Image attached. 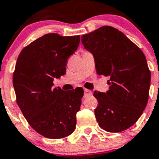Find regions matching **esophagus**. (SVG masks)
Returning <instances> with one entry per match:
<instances>
[{"label":"esophagus","instance_id":"1","mask_svg":"<svg viewBox=\"0 0 159 159\" xmlns=\"http://www.w3.org/2000/svg\"><path fill=\"white\" fill-rule=\"evenodd\" d=\"M84 92H85V93H84V97H85V98H87V97L90 96V95H92V93H93L92 91L89 90V89H85Z\"/></svg>","mask_w":159,"mask_h":159}]
</instances>
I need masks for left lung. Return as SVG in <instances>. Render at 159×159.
Wrapping results in <instances>:
<instances>
[{
	"instance_id": "obj_1",
	"label": "left lung",
	"mask_w": 159,
	"mask_h": 159,
	"mask_svg": "<svg viewBox=\"0 0 159 159\" xmlns=\"http://www.w3.org/2000/svg\"><path fill=\"white\" fill-rule=\"evenodd\" d=\"M81 41L93 54L98 74L110 77V89L93 93L99 126L111 133L127 129L148 102L150 71L144 53L123 33L108 25L81 36Z\"/></svg>"
}]
</instances>
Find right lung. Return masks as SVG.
<instances>
[{"instance_id":"1","label":"right lung","mask_w":159,"mask_h":159,"mask_svg":"<svg viewBox=\"0 0 159 159\" xmlns=\"http://www.w3.org/2000/svg\"><path fill=\"white\" fill-rule=\"evenodd\" d=\"M79 42V35L47 34L23 48L17 57L13 76L16 102L30 126L48 139H62L75 129L83 89L63 91L53 88V81L66 74L67 60Z\"/></svg>"}]
</instances>
